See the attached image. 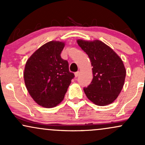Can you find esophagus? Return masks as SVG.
<instances>
[{
    "label": "esophagus",
    "mask_w": 145,
    "mask_h": 145,
    "mask_svg": "<svg viewBox=\"0 0 145 145\" xmlns=\"http://www.w3.org/2000/svg\"><path fill=\"white\" fill-rule=\"evenodd\" d=\"M79 74H80V72H79V71H77V72H76V73H75V77H76V78H77L78 76V75H79Z\"/></svg>",
    "instance_id": "esophagus-1"
}]
</instances>
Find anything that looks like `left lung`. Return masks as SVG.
<instances>
[{"instance_id":"8db88e82","label":"left lung","mask_w":145,"mask_h":145,"mask_svg":"<svg viewBox=\"0 0 145 145\" xmlns=\"http://www.w3.org/2000/svg\"><path fill=\"white\" fill-rule=\"evenodd\" d=\"M77 43L89 56L93 66L92 82L84 88L86 97L99 106L112 104L124 85L126 70L123 62L102 41L78 39Z\"/></svg>"}]
</instances>
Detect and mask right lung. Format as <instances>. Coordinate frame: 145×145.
<instances>
[{
    "label": "right lung",
    "mask_w": 145,
    "mask_h": 145,
    "mask_svg": "<svg viewBox=\"0 0 145 145\" xmlns=\"http://www.w3.org/2000/svg\"><path fill=\"white\" fill-rule=\"evenodd\" d=\"M63 41H51L37 49L27 60L24 71L25 85L37 104L55 107L63 100L74 74L61 57Z\"/></svg>",
    "instance_id": "1"
}]
</instances>
